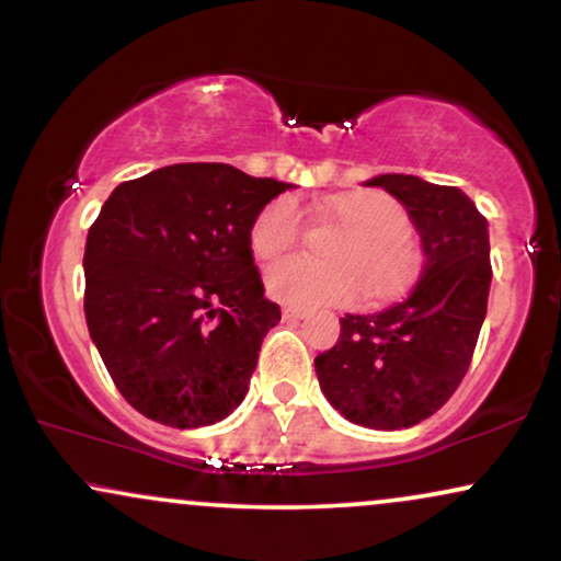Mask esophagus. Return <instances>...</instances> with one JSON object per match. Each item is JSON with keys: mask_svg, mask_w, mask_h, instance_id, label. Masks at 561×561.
<instances>
[{"mask_svg": "<svg viewBox=\"0 0 561 561\" xmlns=\"http://www.w3.org/2000/svg\"><path fill=\"white\" fill-rule=\"evenodd\" d=\"M282 316L287 318V321H305L308 318V310H297V308H285L282 310Z\"/></svg>", "mask_w": 561, "mask_h": 561, "instance_id": "esophagus-1", "label": "esophagus"}]
</instances>
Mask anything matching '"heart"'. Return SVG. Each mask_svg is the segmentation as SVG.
Listing matches in <instances>:
<instances>
[{
    "instance_id": "b5f03b06",
    "label": "heart",
    "mask_w": 561,
    "mask_h": 561,
    "mask_svg": "<svg viewBox=\"0 0 561 561\" xmlns=\"http://www.w3.org/2000/svg\"><path fill=\"white\" fill-rule=\"evenodd\" d=\"M316 211L339 217L350 232L339 240L333 259L342 264H318L295 256L268 268L266 289L289 308L354 305L365 297V279L378 300L403 293L414 279L420 256L409 243L407 211L382 191H350L316 204ZM305 219L295 198L276 196L251 225V248L261 261L285 256L300 243Z\"/></svg>"
}]
</instances>
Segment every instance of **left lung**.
I'll return each instance as SVG.
<instances>
[{
	"label": "left lung",
	"instance_id": "left-lung-1",
	"mask_svg": "<svg viewBox=\"0 0 561 561\" xmlns=\"http://www.w3.org/2000/svg\"><path fill=\"white\" fill-rule=\"evenodd\" d=\"M407 207L424 266L401 302L344 316L339 342L316 357L321 391L339 414L370 430L414 427L435 414L469 370L486 316V217L463 191L416 175L367 181Z\"/></svg>",
	"mask_w": 561,
	"mask_h": 561
}]
</instances>
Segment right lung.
Returning <instances> with one entry per match:
<instances>
[{
	"label": "right lung",
	"instance_id": "add662e5",
	"mask_svg": "<svg viewBox=\"0 0 561 561\" xmlns=\"http://www.w3.org/2000/svg\"><path fill=\"white\" fill-rule=\"evenodd\" d=\"M293 183L179 162L113 188L84 245V318L105 370L147 420L207 427L245 399L279 323L251 225Z\"/></svg>",
	"mask_w": 561,
	"mask_h": 561
}]
</instances>
